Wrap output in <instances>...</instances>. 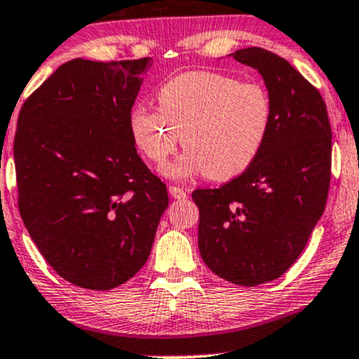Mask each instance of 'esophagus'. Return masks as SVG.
<instances>
[{"label":"esophagus","mask_w":359,"mask_h":359,"mask_svg":"<svg viewBox=\"0 0 359 359\" xmlns=\"http://www.w3.org/2000/svg\"><path fill=\"white\" fill-rule=\"evenodd\" d=\"M168 192H170V196L174 197V199H185V197H187V192H185L182 187H177V185H170V187H168Z\"/></svg>","instance_id":"1"}]
</instances>
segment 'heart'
Returning <instances> with one entry per match:
<instances>
[{"mask_svg": "<svg viewBox=\"0 0 359 359\" xmlns=\"http://www.w3.org/2000/svg\"><path fill=\"white\" fill-rule=\"evenodd\" d=\"M156 101L158 108L135 106L128 125L138 150L158 167L175 154L182 135L187 150L163 170L175 180L241 175L265 147L273 121L265 86L222 72L179 74L158 89Z\"/></svg>", "mask_w": 359, "mask_h": 359, "instance_id": "obj_1", "label": "heart"}]
</instances>
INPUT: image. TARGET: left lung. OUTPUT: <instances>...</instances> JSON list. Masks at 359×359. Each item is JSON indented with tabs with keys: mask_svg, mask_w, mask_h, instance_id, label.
Masks as SVG:
<instances>
[{
	"mask_svg": "<svg viewBox=\"0 0 359 359\" xmlns=\"http://www.w3.org/2000/svg\"><path fill=\"white\" fill-rule=\"evenodd\" d=\"M233 59L258 71L273 101L265 147L219 189H197L199 251L217 277L243 287L283 275L323 216L332 133L320 93L277 53L250 47Z\"/></svg>",
	"mask_w": 359,
	"mask_h": 359,
	"instance_id": "8db88e82",
	"label": "left lung"
}]
</instances>
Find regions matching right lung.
I'll use <instances>...</instances> for the list:
<instances>
[{
  "mask_svg": "<svg viewBox=\"0 0 359 359\" xmlns=\"http://www.w3.org/2000/svg\"><path fill=\"white\" fill-rule=\"evenodd\" d=\"M151 62L69 60L18 114L20 214L48 265L77 287L109 290L133 277L168 205L128 125Z\"/></svg>",
  "mask_w": 359,
  "mask_h": 359,
  "instance_id": "1",
  "label": "right lung"
}]
</instances>
